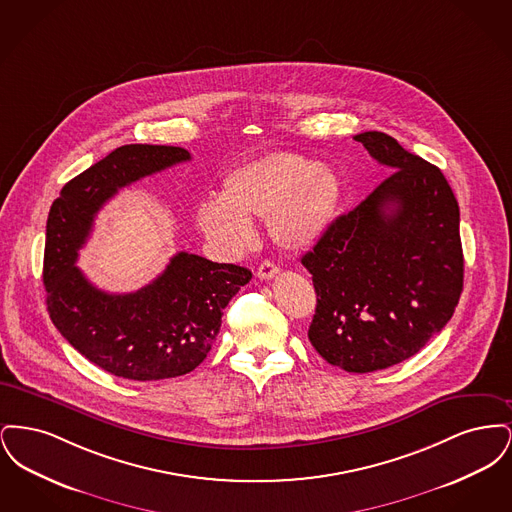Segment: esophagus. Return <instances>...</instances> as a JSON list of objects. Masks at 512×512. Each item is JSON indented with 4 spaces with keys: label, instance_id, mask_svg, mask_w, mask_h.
I'll return each instance as SVG.
<instances>
[{
    "label": "esophagus",
    "instance_id": "34e87169",
    "mask_svg": "<svg viewBox=\"0 0 512 512\" xmlns=\"http://www.w3.org/2000/svg\"><path fill=\"white\" fill-rule=\"evenodd\" d=\"M280 274V268L276 267L272 261H263L259 268H257V276L261 278V280H272L274 276H278Z\"/></svg>",
    "mask_w": 512,
    "mask_h": 512
}]
</instances>
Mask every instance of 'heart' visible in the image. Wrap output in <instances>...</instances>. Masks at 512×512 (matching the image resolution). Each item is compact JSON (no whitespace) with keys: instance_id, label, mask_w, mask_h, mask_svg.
<instances>
[{"instance_id":"1","label":"heart","mask_w":512,"mask_h":512,"mask_svg":"<svg viewBox=\"0 0 512 512\" xmlns=\"http://www.w3.org/2000/svg\"><path fill=\"white\" fill-rule=\"evenodd\" d=\"M338 176L311 159L276 151L224 176L220 199L197 207L201 232L226 253L253 244L251 219H267L274 240L290 249L317 244L340 203Z\"/></svg>"}]
</instances>
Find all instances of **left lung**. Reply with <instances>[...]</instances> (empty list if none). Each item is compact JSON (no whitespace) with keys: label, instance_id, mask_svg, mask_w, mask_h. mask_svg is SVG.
Here are the masks:
<instances>
[{"label":"left lung","instance_id":"left-lung-1","mask_svg":"<svg viewBox=\"0 0 512 512\" xmlns=\"http://www.w3.org/2000/svg\"><path fill=\"white\" fill-rule=\"evenodd\" d=\"M355 140L393 172L301 263L317 292L313 347L365 374L407 361L443 330L463 292L464 259L459 203L443 172L384 132Z\"/></svg>","mask_w":512,"mask_h":512}]
</instances>
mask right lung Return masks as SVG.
<instances>
[{
	"mask_svg": "<svg viewBox=\"0 0 512 512\" xmlns=\"http://www.w3.org/2000/svg\"><path fill=\"white\" fill-rule=\"evenodd\" d=\"M190 159L182 147H117L67 182L49 209L44 286L51 322L90 363L119 378L153 382L192 372L215 343L224 307L251 280L247 268L186 251L132 293L101 292L76 267L103 203Z\"/></svg>",
	"mask_w": 512,
	"mask_h": 512,
	"instance_id": "obj_1",
	"label": "right lung"
}]
</instances>
